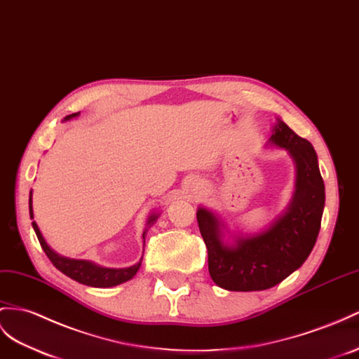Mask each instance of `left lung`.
Listing matches in <instances>:
<instances>
[{
    "label": "left lung",
    "mask_w": 359,
    "mask_h": 359,
    "mask_svg": "<svg viewBox=\"0 0 359 359\" xmlns=\"http://www.w3.org/2000/svg\"><path fill=\"white\" fill-rule=\"evenodd\" d=\"M270 142L288 150L296 162V191L287 212L267 231L240 236L229 245L223 241V224L218 218L205 208L197 210L209 274L218 287L229 291H262L280 283L306 261L320 232L325 183L314 147L280 119Z\"/></svg>",
    "instance_id": "1"
}]
</instances>
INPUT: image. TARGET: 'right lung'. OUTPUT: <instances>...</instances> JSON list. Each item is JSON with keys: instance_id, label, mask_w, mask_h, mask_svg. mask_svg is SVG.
I'll use <instances>...</instances> for the list:
<instances>
[{"instance_id": "right-lung-1", "label": "right lung", "mask_w": 359, "mask_h": 359, "mask_svg": "<svg viewBox=\"0 0 359 359\" xmlns=\"http://www.w3.org/2000/svg\"><path fill=\"white\" fill-rule=\"evenodd\" d=\"M79 114L80 112L68 115L65 119L74 118ZM29 205H30V217L33 218L32 192H30ZM156 218H158V215H156V214L150 215L147 224H149V226L153 224L156 222ZM32 224H33V229H34V232H36V236H38V240L41 243V247L43 249L45 255L48 256V259L53 262L54 267H56L59 271H62L63 274H67L68 278L74 279L79 283H83V285H88V287H95V288L115 287V285H119V283H124L127 280H130L133 276L136 274V271L140 270V267H141L142 259L140 262H136L135 265H132V267H127V269H106V267H100V265L90 262V261L65 258V256H60L54 250H51L50 245L45 243L38 224H36L34 222ZM142 238H144V243H145V232H144Z\"/></svg>"}]
</instances>
